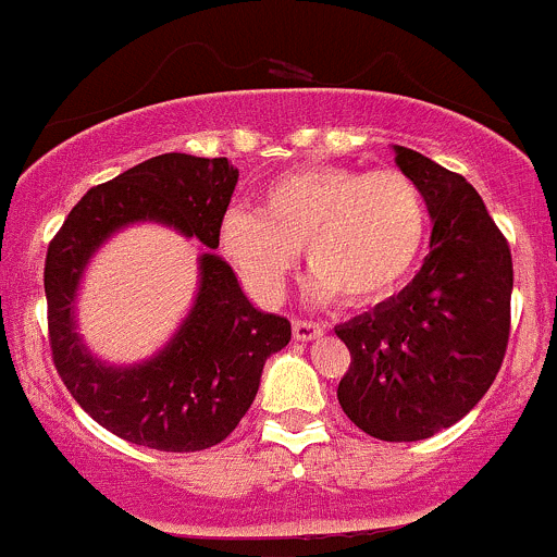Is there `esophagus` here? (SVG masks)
Wrapping results in <instances>:
<instances>
[{
  "label": "esophagus",
  "instance_id": "34e87169",
  "mask_svg": "<svg viewBox=\"0 0 557 557\" xmlns=\"http://www.w3.org/2000/svg\"><path fill=\"white\" fill-rule=\"evenodd\" d=\"M292 333L297 341H313L324 333V327L319 322H308V319H295L292 322Z\"/></svg>",
  "mask_w": 557,
  "mask_h": 557
}]
</instances>
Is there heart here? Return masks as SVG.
<instances>
[{
	"instance_id": "1",
	"label": "heart",
	"mask_w": 557,
	"mask_h": 557,
	"mask_svg": "<svg viewBox=\"0 0 557 557\" xmlns=\"http://www.w3.org/2000/svg\"><path fill=\"white\" fill-rule=\"evenodd\" d=\"M428 233L431 208L404 170L308 164L262 189L260 213H227L222 251L262 297H278L306 249L317 300L373 306L411 278Z\"/></svg>"
}]
</instances>
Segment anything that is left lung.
<instances>
[{
    "instance_id": "left-lung-1",
    "label": "left lung",
    "mask_w": 557,
    "mask_h": 557,
    "mask_svg": "<svg viewBox=\"0 0 557 557\" xmlns=\"http://www.w3.org/2000/svg\"><path fill=\"white\" fill-rule=\"evenodd\" d=\"M395 162L431 208V255L409 286L338 324L349 371L344 414L382 442H422L463 420L504 362L511 251L463 175L395 146Z\"/></svg>"
}]
</instances>
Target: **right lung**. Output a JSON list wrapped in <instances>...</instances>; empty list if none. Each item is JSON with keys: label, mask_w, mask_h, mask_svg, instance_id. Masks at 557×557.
Listing matches in <instances>:
<instances>
[{"label": "right lung", "mask_w": 557, "mask_h": 557, "mask_svg": "<svg viewBox=\"0 0 557 557\" xmlns=\"http://www.w3.org/2000/svg\"><path fill=\"white\" fill-rule=\"evenodd\" d=\"M238 184L224 157L162 153L81 197L46 257L53 366L81 409L119 438L159 453H200L238 428L260 389L262 366L292 338L289 319L257 311L233 268L200 257V289L170 344L140 366H104L75 333V292L91 255L135 222H159L219 249Z\"/></svg>", "instance_id": "obj_1"}]
</instances>
